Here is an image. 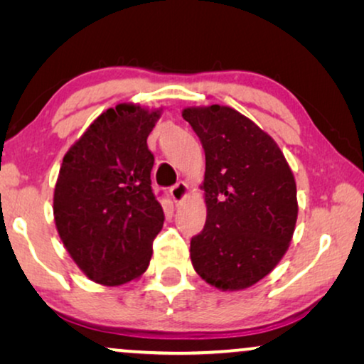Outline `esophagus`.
<instances>
[{
  "mask_svg": "<svg viewBox=\"0 0 364 364\" xmlns=\"http://www.w3.org/2000/svg\"><path fill=\"white\" fill-rule=\"evenodd\" d=\"M187 192H188L187 183L182 182V181L177 182L173 187H171V196H172L173 202H176V203H181L183 198L187 197Z\"/></svg>",
  "mask_w": 364,
  "mask_h": 364,
  "instance_id": "obj_1",
  "label": "esophagus"
}]
</instances>
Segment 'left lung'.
<instances>
[{"label":"left lung","mask_w":364,"mask_h":364,"mask_svg":"<svg viewBox=\"0 0 364 364\" xmlns=\"http://www.w3.org/2000/svg\"><path fill=\"white\" fill-rule=\"evenodd\" d=\"M205 152L207 220L191 240L196 272L222 290L267 277L295 230L296 183L285 156L255 122L225 106L187 107Z\"/></svg>","instance_id":"1"}]
</instances>
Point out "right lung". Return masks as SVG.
Listing matches in <instances>:
<instances>
[{"instance_id": "obj_1", "label": "right lung", "mask_w": 364, "mask_h": 364, "mask_svg": "<svg viewBox=\"0 0 364 364\" xmlns=\"http://www.w3.org/2000/svg\"><path fill=\"white\" fill-rule=\"evenodd\" d=\"M159 111L119 104L102 112L63 159L54 220L77 267L102 285L141 277L164 210L151 187L147 137Z\"/></svg>"}]
</instances>
